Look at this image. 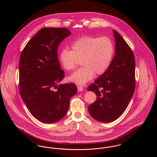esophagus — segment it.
<instances>
[{
  "mask_svg": "<svg viewBox=\"0 0 157 157\" xmlns=\"http://www.w3.org/2000/svg\"><path fill=\"white\" fill-rule=\"evenodd\" d=\"M78 90L79 92H82L83 90V88L81 86H78Z\"/></svg>",
  "mask_w": 157,
  "mask_h": 157,
  "instance_id": "esophagus-1",
  "label": "esophagus"
}]
</instances>
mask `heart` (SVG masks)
<instances>
[{
    "label": "heart",
    "instance_id": "obj_1",
    "mask_svg": "<svg viewBox=\"0 0 157 157\" xmlns=\"http://www.w3.org/2000/svg\"><path fill=\"white\" fill-rule=\"evenodd\" d=\"M114 52V45L109 37L85 36L72 43L71 51L63 49L60 52V62L69 71L74 70L81 60L83 67L68 79L78 85H83L91 80L95 74H104L112 62Z\"/></svg>",
    "mask_w": 157,
    "mask_h": 157
}]
</instances>
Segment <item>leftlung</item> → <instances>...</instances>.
Instances as JSON below:
<instances>
[{
    "instance_id": "8db88e82",
    "label": "left lung",
    "mask_w": 157,
    "mask_h": 157,
    "mask_svg": "<svg viewBox=\"0 0 157 157\" xmlns=\"http://www.w3.org/2000/svg\"><path fill=\"white\" fill-rule=\"evenodd\" d=\"M113 33L115 55L107 71L88 87L97 95L88 111L101 122H110L120 117L127 109L135 88L134 53L118 32L113 29Z\"/></svg>"
}]
</instances>
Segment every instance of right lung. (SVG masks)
Listing matches in <instances>:
<instances>
[{"mask_svg": "<svg viewBox=\"0 0 157 157\" xmlns=\"http://www.w3.org/2000/svg\"><path fill=\"white\" fill-rule=\"evenodd\" d=\"M71 34L65 28H42L30 39L21 55V96L30 113L44 123H54L64 117L70 98L78 90L72 83L57 85L65 75L58 59V48Z\"/></svg>", "mask_w": 157, "mask_h": 157, "instance_id": "add662e5", "label": "right lung"}]
</instances>
